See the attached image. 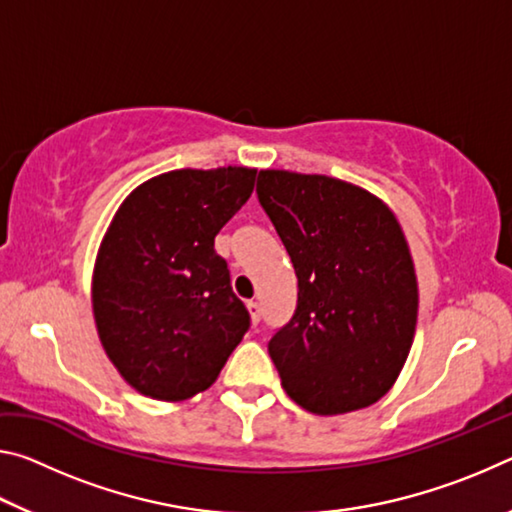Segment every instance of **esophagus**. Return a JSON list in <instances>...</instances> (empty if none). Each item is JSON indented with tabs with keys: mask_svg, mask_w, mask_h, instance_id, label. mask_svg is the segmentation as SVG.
I'll list each match as a JSON object with an SVG mask.
<instances>
[{
	"mask_svg": "<svg viewBox=\"0 0 512 512\" xmlns=\"http://www.w3.org/2000/svg\"><path fill=\"white\" fill-rule=\"evenodd\" d=\"M246 307H248V314H250V320H253V325H257L259 323V316H262V309H259V305H257L255 300L246 302Z\"/></svg>",
	"mask_w": 512,
	"mask_h": 512,
	"instance_id": "esophagus-1",
	"label": "esophagus"
}]
</instances>
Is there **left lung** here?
Listing matches in <instances>:
<instances>
[{"instance_id":"1","label":"left lung","mask_w":512,"mask_h":512,"mask_svg":"<svg viewBox=\"0 0 512 512\" xmlns=\"http://www.w3.org/2000/svg\"><path fill=\"white\" fill-rule=\"evenodd\" d=\"M257 198L298 277L296 314L268 341L293 402L316 415L384 397L409 357L418 280L384 201L339 178L259 171Z\"/></svg>"}]
</instances>
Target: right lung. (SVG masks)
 Returning <instances> with one entry per match:
<instances>
[{
	"mask_svg": "<svg viewBox=\"0 0 512 512\" xmlns=\"http://www.w3.org/2000/svg\"><path fill=\"white\" fill-rule=\"evenodd\" d=\"M257 169H178L146 180L115 214L92 275L103 350L135 391L180 402L210 388L250 327L214 237Z\"/></svg>",
	"mask_w": 512,
	"mask_h": 512,
	"instance_id": "1",
	"label": "right lung"
}]
</instances>
